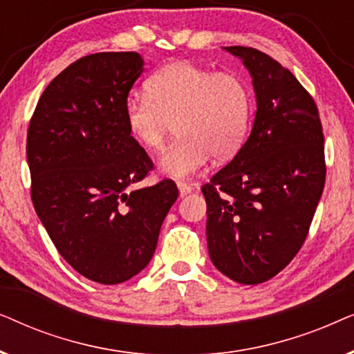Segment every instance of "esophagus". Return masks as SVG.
I'll list each match as a JSON object with an SVG mask.
<instances>
[{
  "label": "esophagus",
  "instance_id": "1",
  "mask_svg": "<svg viewBox=\"0 0 354 354\" xmlns=\"http://www.w3.org/2000/svg\"><path fill=\"white\" fill-rule=\"evenodd\" d=\"M177 187H178V192H180V196H182V198L187 196L188 193H192V190H193V187L190 185V183L182 182V180L177 182Z\"/></svg>",
  "mask_w": 354,
  "mask_h": 354
}]
</instances>
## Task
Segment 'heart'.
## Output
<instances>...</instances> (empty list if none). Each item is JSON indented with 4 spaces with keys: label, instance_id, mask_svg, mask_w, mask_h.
<instances>
[{
    "label": "heart",
    "instance_id": "1",
    "mask_svg": "<svg viewBox=\"0 0 354 354\" xmlns=\"http://www.w3.org/2000/svg\"><path fill=\"white\" fill-rule=\"evenodd\" d=\"M250 88L239 75L212 72L188 61H176L153 72L145 96L124 104V120L135 143L158 151L169 130L177 137L159 159V171L188 177L216 161L234 158L251 127Z\"/></svg>",
    "mask_w": 354,
    "mask_h": 354
}]
</instances>
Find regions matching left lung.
Masks as SVG:
<instances>
[{"label":"left lung","mask_w":354,"mask_h":354,"mask_svg":"<svg viewBox=\"0 0 354 354\" xmlns=\"http://www.w3.org/2000/svg\"><path fill=\"white\" fill-rule=\"evenodd\" d=\"M256 91L254 124L236 156L201 187L212 264L256 285L287 268L306 240L326 183L317 106L292 72L266 53L227 46Z\"/></svg>","instance_id":"1"}]
</instances>
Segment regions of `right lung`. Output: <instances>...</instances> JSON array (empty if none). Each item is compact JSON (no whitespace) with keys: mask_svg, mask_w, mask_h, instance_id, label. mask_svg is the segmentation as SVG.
I'll return each mask as SVG.
<instances>
[{"mask_svg":"<svg viewBox=\"0 0 354 354\" xmlns=\"http://www.w3.org/2000/svg\"><path fill=\"white\" fill-rule=\"evenodd\" d=\"M142 72L133 51L80 57L46 86L28 124L33 207L62 258L104 285L147 268L178 196L171 178L132 188L154 167L124 120Z\"/></svg>","mask_w":354,"mask_h":354,"instance_id":"obj_1","label":"right lung"}]
</instances>
